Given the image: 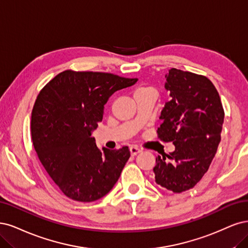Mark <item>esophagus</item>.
Returning a JSON list of instances; mask_svg holds the SVG:
<instances>
[{"instance_id":"obj_1","label":"esophagus","mask_w":248,"mask_h":248,"mask_svg":"<svg viewBox=\"0 0 248 248\" xmlns=\"http://www.w3.org/2000/svg\"><path fill=\"white\" fill-rule=\"evenodd\" d=\"M130 151H131V155H137L138 154H140L141 153V150L138 148V147H136V146H131L130 147Z\"/></svg>"}]
</instances>
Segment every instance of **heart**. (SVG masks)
<instances>
[{
  "instance_id": "b5f03b06",
  "label": "heart",
  "mask_w": 248,
  "mask_h": 248,
  "mask_svg": "<svg viewBox=\"0 0 248 248\" xmlns=\"http://www.w3.org/2000/svg\"><path fill=\"white\" fill-rule=\"evenodd\" d=\"M145 90H147V87H140V89H138V90L136 91V92H139V91H145Z\"/></svg>"
}]
</instances>
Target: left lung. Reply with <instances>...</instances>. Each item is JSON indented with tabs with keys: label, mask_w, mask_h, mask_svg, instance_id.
<instances>
[{
	"label": "left lung",
	"mask_w": 248,
	"mask_h": 248,
	"mask_svg": "<svg viewBox=\"0 0 248 248\" xmlns=\"http://www.w3.org/2000/svg\"><path fill=\"white\" fill-rule=\"evenodd\" d=\"M165 89L158 138L172 141L175 150L157 156L155 182L173 193L193 188L208 171L220 142L225 112L219 94L208 78L172 68Z\"/></svg>",
	"instance_id": "left-lung-1"
}]
</instances>
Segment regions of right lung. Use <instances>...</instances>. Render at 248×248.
Returning <instances> with one entry per match:
<instances>
[{
  "label": "right lung",
  "mask_w": 248,
  "mask_h": 248,
  "mask_svg": "<svg viewBox=\"0 0 248 248\" xmlns=\"http://www.w3.org/2000/svg\"><path fill=\"white\" fill-rule=\"evenodd\" d=\"M138 79L101 72L63 71L38 94L31 132L40 162L68 198L93 202L106 196L118 180L130 149L97 147L93 132L104 105L115 92Z\"/></svg>",
  "instance_id": "1"
}]
</instances>
